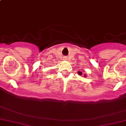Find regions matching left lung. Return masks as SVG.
I'll use <instances>...</instances> for the list:
<instances>
[{
    "label": "left lung",
    "mask_w": 126,
    "mask_h": 126,
    "mask_svg": "<svg viewBox=\"0 0 126 126\" xmlns=\"http://www.w3.org/2000/svg\"><path fill=\"white\" fill-rule=\"evenodd\" d=\"M79 73V74H80V75H81V74H82V73H80V72H79V73Z\"/></svg>",
    "instance_id": "left-lung-1"
}]
</instances>
